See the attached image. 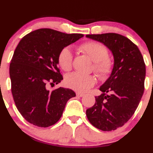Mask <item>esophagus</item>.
I'll return each mask as SVG.
<instances>
[{
  "instance_id": "esophagus-1",
  "label": "esophagus",
  "mask_w": 153,
  "mask_h": 153,
  "mask_svg": "<svg viewBox=\"0 0 153 153\" xmlns=\"http://www.w3.org/2000/svg\"><path fill=\"white\" fill-rule=\"evenodd\" d=\"M76 95H77V96H78V97H82L84 95V94H83V93H77Z\"/></svg>"
}]
</instances>
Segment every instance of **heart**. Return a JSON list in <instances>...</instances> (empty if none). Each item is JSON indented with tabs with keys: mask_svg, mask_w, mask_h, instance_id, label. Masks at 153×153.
<instances>
[{
	"mask_svg": "<svg viewBox=\"0 0 153 153\" xmlns=\"http://www.w3.org/2000/svg\"><path fill=\"white\" fill-rule=\"evenodd\" d=\"M78 50L93 61V71L99 78L106 79L113 67L112 59L108 57V50L102 44L95 41H88L80 44ZM58 64L65 71H69L73 65V54L68 48L61 50L58 55ZM96 79L93 75L73 73L66 76L65 82L68 87L77 92L84 93L94 85Z\"/></svg>",
	"mask_w": 153,
	"mask_h": 153,
	"instance_id": "b5f03b06",
	"label": "heart"
}]
</instances>
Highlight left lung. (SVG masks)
Returning a JSON list of instances; mask_svg holds the SVG:
<instances>
[{
	"instance_id": "obj_1",
	"label": "left lung",
	"mask_w": 153,
	"mask_h": 153,
	"mask_svg": "<svg viewBox=\"0 0 153 153\" xmlns=\"http://www.w3.org/2000/svg\"><path fill=\"white\" fill-rule=\"evenodd\" d=\"M86 37L104 44L114 58L111 74L100 87L102 93L95 97V103L87 109L86 115L97 129L115 130L132 116L144 93L143 57L137 45L122 35L109 33Z\"/></svg>"
}]
</instances>
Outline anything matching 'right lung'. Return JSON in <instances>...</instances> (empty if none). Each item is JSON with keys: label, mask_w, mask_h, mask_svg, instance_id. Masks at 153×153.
Returning a JSON list of instances; mask_svg holds the SVG:
<instances>
[{"label": "right lung", "mask_w": 153, "mask_h": 153, "mask_svg": "<svg viewBox=\"0 0 153 153\" xmlns=\"http://www.w3.org/2000/svg\"><path fill=\"white\" fill-rule=\"evenodd\" d=\"M83 37L50 28L32 31L20 40L10 64L11 92L16 108L27 122L41 128L56 124L73 91L59 88L62 80L58 68V55L64 48Z\"/></svg>", "instance_id": "obj_1"}]
</instances>
